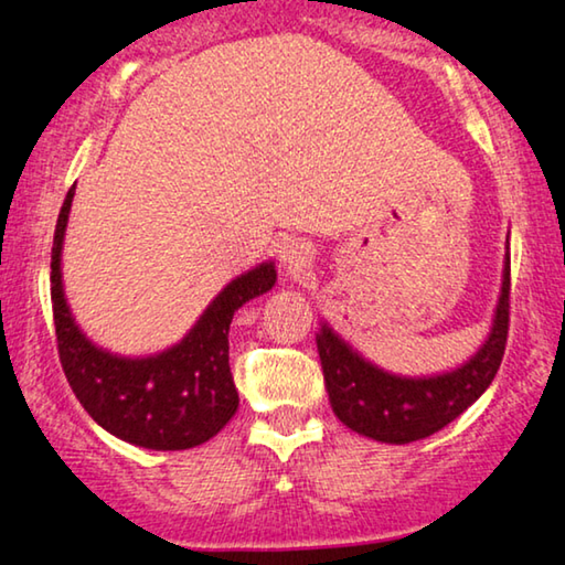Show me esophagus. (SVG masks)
<instances>
[{
	"instance_id": "esophagus-1",
	"label": "esophagus",
	"mask_w": 565,
	"mask_h": 565,
	"mask_svg": "<svg viewBox=\"0 0 565 565\" xmlns=\"http://www.w3.org/2000/svg\"><path fill=\"white\" fill-rule=\"evenodd\" d=\"M311 258H315V248H311L307 241L299 238L286 241L279 250V260L289 268V271H301V268H307L311 264Z\"/></svg>"
}]
</instances>
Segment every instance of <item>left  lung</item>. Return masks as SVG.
<instances>
[{"mask_svg": "<svg viewBox=\"0 0 565 565\" xmlns=\"http://www.w3.org/2000/svg\"><path fill=\"white\" fill-rule=\"evenodd\" d=\"M510 248V246H508ZM510 322V254L487 340L467 363L439 375H395L370 363L322 322L317 350L334 416L352 431L383 444H411L441 431L465 414L498 375Z\"/></svg>", "mask_w": 565, "mask_h": 565, "instance_id": "left-lung-1", "label": "left lung"}]
</instances>
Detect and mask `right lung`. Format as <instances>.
<instances>
[{
  "label": "right lung",
  "mask_w": 565,
  "mask_h": 565,
  "mask_svg": "<svg viewBox=\"0 0 565 565\" xmlns=\"http://www.w3.org/2000/svg\"><path fill=\"white\" fill-rule=\"evenodd\" d=\"M75 188L61 207L50 260V299L57 355L67 383L88 416L116 439L154 451L205 444L238 411L228 365L233 315L276 284L274 260H264L210 301L192 330L157 355L126 358L98 348L75 322L63 289V241Z\"/></svg>",
  "instance_id": "obj_1"
}]
</instances>
